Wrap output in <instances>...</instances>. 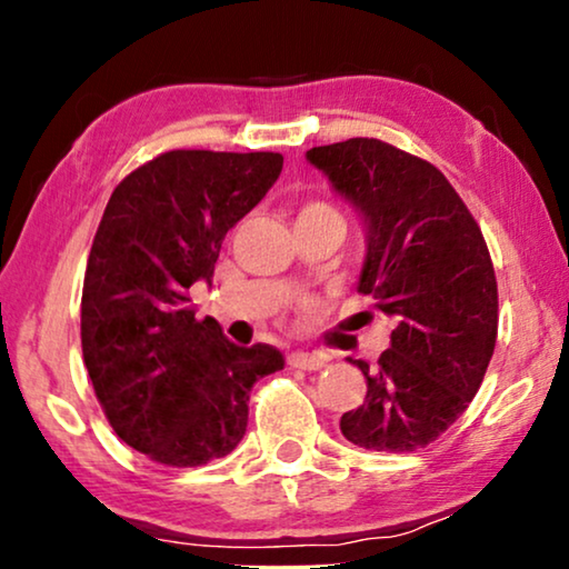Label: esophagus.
I'll use <instances>...</instances> for the list:
<instances>
[{
    "mask_svg": "<svg viewBox=\"0 0 569 569\" xmlns=\"http://www.w3.org/2000/svg\"><path fill=\"white\" fill-rule=\"evenodd\" d=\"M287 365L290 368H298V370H321L326 365V357L323 355H310V352H292L290 357H287Z\"/></svg>",
    "mask_w": 569,
    "mask_h": 569,
    "instance_id": "obj_1",
    "label": "esophagus"
}]
</instances>
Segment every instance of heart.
<instances>
[{"mask_svg": "<svg viewBox=\"0 0 569 569\" xmlns=\"http://www.w3.org/2000/svg\"><path fill=\"white\" fill-rule=\"evenodd\" d=\"M310 217H337V220H341L329 204H323V201H310V204H306L298 212V220H310Z\"/></svg>", "mask_w": 569, "mask_h": 569, "instance_id": "1", "label": "heart"}]
</instances>
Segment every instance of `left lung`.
<instances>
[{
  "label": "left lung",
  "instance_id": "8db88e82",
  "mask_svg": "<svg viewBox=\"0 0 569 569\" xmlns=\"http://www.w3.org/2000/svg\"><path fill=\"white\" fill-rule=\"evenodd\" d=\"M306 158L362 220L357 292L393 321L378 365L349 360L368 393L341 415V435L411 453L463 415L492 360L497 279L485 236L448 178L393 144L355 137Z\"/></svg>",
  "mask_w": 569,
  "mask_h": 569
}]
</instances>
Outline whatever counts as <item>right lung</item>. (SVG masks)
<instances>
[{
    "instance_id": "add662e5",
    "label": "right lung",
    "mask_w": 569,
    "mask_h": 569,
    "mask_svg": "<svg viewBox=\"0 0 569 569\" xmlns=\"http://www.w3.org/2000/svg\"><path fill=\"white\" fill-rule=\"evenodd\" d=\"M279 152L173 150L116 186L82 287V357L113 432L152 461L201 466L243 440L248 393L284 368L197 321L189 287L212 284L222 240L282 173Z\"/></svg>"
}]
</instances>
